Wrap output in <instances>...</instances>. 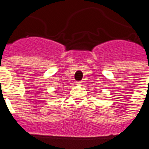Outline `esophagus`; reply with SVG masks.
I'll list each match as a JSON object with an SVG mask.
<instances>
[{"instance_id":"1","label":"esophagus","mask_w":149,"mask_h":149,"mask_svg":"<svg viewBox=\"0 0 149 149\" xmlns=\"http://www.w3.org/2000/svg\"><path fill=\"white\" fill-rule=\"evenodd\" d=\"M76 84L77 85H82V81H77V82H76Z\"/></svg>"}]
</instances>
